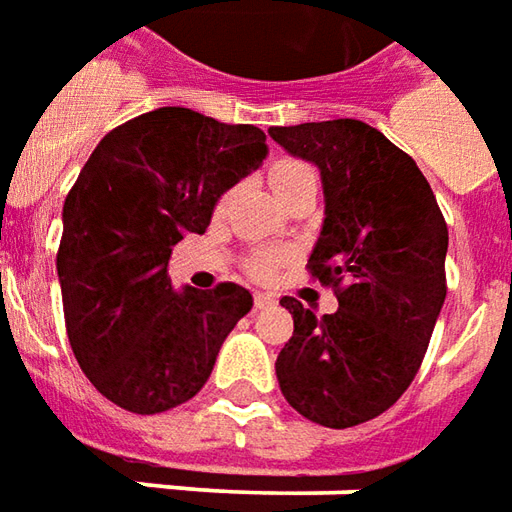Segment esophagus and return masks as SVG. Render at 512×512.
<instances>
[{
  "label": "esophagus",
  "mask_w": 512,
  "mask_h": 512,
  "mask_svg": "<svg viewBox=\"0 0 512 512\" xmlns=\"http://www.w3.org/2000/svg\"><path fill=\"white\" fill-rule=\"evenodd\" d=\"M274 297H271V294H263V291H257L255 294V308L257 311H260V308H271V305H274Z\"/></svg>",
  "instance_id": "1"
}]
</instances>
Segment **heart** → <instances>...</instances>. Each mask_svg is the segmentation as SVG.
<instances>
[{
	"label": "heart",
	"instance_id": "b5f03b06",
	"mask_svg": "<svg viewBox=\"0 0 512 512\" xmlns=\"http://www.w3.org/2000/svg\"><path fill=\"white\" fill-rule=\"evenodd\" d=\"M269 182L271 190L277 193L280 198H285L294 187H300L305 182H316V173L311 165H305L300 159H280V162H274L269 170ZM277 263H280V257L274 255V252H260L249 260V274H255L260 280H266L274 274L277 269Z\"/></svg>",
	"mask_w": 512,
	"mask_h": 512
}]
</instances>
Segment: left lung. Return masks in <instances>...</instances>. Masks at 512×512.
<instances>
[{"label":"left lung","mask_w":512,"mask_h":512,"mask_svg":"<svg viewBox=\"0 0 512 512\" xmlns=\"http://www.w3.org/2000/svg\"><path fill=\"white\" fill-rule=\"evenodd\" d=\"M269 134L319 168L325 221L308 271L339 300L325 316L280 300L294 336L277 381L302 417L350 429L387 412L420 370L446 302V218L415 159L373 125L325 120Z\"/></svg>","instance_id":"8db88e82"}]
</instances>
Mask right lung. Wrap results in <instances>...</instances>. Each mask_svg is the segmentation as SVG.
Listing matches in <instances>:
<instances>
[{"label":"right lung","mask_w":512,"mask_h":512,"mask_svg":"<svg viewBox=\"0 0 512 512\" xmlns=\"http://www.w3.org/2000/svg\"><path fill=\"white\" fill-rule=\"evenodd\" d=\"M266 134L165 106L100 139L64 201L58 280L66 336L86 378L134 415L168 412L207 384L252 308L235 283L170 285L184 235H204L229 187L266 159Z\"/></svg>","instance_id":"add662e5"}]
</instances>
